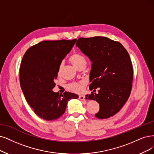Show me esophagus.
I'll return each mask as SVG.
<instances>
[{
    "instance_id": "obj_1",
    "label": "esophagus",
    "mask_w": 154,
    "mask_h": 154,
    "mask_svg": "<svg viewBox=\"0 0 154 154\" xmlns=\"http://www.w3.org/2000/svg\"><path fill=\"white\" fill-rule=\"evenodd\" d=\"M79 99L80 100H83L85 102H86V101H85V96H82V95H80L79 96Z\"/></svg>"
}]
</instances>
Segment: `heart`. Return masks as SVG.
<instances>
[{
    "mask_svg": "<svg viewBox=\"0 0 154 154\" xmlns=\"http://www.w3.org/2000/svg\"><path fill=\"white\" fill-rule=\"evenodd\" d=\"M70 61L75 66V67L78 68L82 65H86V59L85 57L81 54L80 53H73L70 57ZM62 64H60L58 68V75L60 73L61 69ZM84 81H81L78 82H72L68 85V89H70L72 91L76 93H81L82 92L83 88L82 86L84 85Z\"/></svg>",
    "mask_w": 154,
    "mask_h": 154,
    "instance_id": "heart-1",
    "label": "heart"
}]
</instances>
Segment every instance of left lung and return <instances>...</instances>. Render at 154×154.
<instances>
[{"label":"left lung","mask_w":154,"mask_h":154,"mask_svg":"<svg viewBox=\"0 0 154 154\" xmlns=\"http://www.w3.org/2000/svg\"><path fill=\"white\" fill-rule=\"evenodd\" d=\"M76 47L92 61L89 89L99 88L86 99L96 100L100 110L95 116L109 118L120 110L132 89L133 68L127 50L119 42L105 37L79 38Z\"/></svg>","instance_id":"1"}]
</instances>
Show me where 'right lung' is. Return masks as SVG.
I'll return each instance as SVG.
<instances>
[{"instance_id": "obj_1", "label": "right lung", "mask_w": 154, "mask_h": 154, "mask_svg": "<svg viewBox=\"0 0 154 154\" xmlns=\"http://www.w3.org/2000/svg\"><path fill=\"white\" fill-rule=\"evenodd\" d=\"M77 39L45 41L33 45L25 53L20 69V82L25 99L42 119L53 121L65 112L67 102L79 98L70 92L53 91L60 65Z\"/></svg>"}]
</instances>
